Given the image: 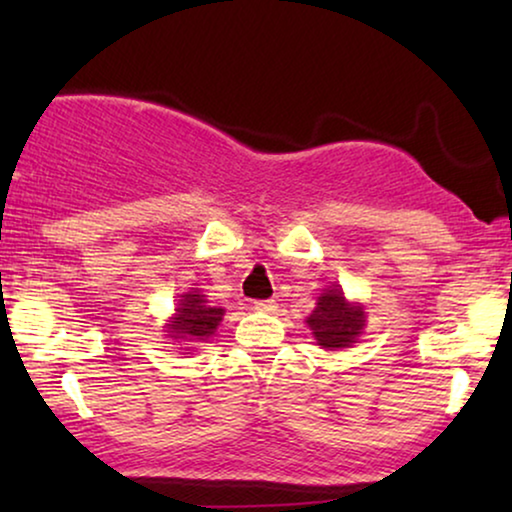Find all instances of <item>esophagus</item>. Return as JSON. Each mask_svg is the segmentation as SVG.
Wrapping results in <instances>:
<instances>
[{
    "label": "esophagus",
    "mask_w": 512,
    "mask_h": 512,
    "mask_svg": "<svg viewBox=\"0 0 512 512\" xmlns=\"http://www.w3.org/2000/svg\"><path fill=\"white\" fill-rule=\"evenodd\" d=\"M254 310H258V312H275L277 310V300H256Z\"/></svg>",
    "instance_id": "1"
}]
</instances>
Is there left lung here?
I'll return each instance as SVG.
<instances>
[{"mask_svg": "<svg viewBox=\"0 0 512 512\" xmlns=\"http://www.w3.org/2000/svg\"><path fill=\"white\" fill-rule=\"evenodd\" d=\"M307 326L324 349L352 347L366 326V312L359 303H349L340 286L333 284L317 298Z\"/></svg>", "mask_w": 512, "mask_h": 512, "instance_id": "1", "label": "left lung"}]
</instances>
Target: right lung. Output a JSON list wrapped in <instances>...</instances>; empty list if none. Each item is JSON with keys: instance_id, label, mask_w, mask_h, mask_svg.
Segmentation results:
<instances>
[{"instance_id": "right-lung-1", "label": "right lung", "mask_w": 512, "mask_h": 512, "mask_svg": "<svg viewBox=\"0 0 512 512\" xmlns=\"http://www.w3.org/2000/svg\"><path fill=\"white\" fill-rule=\"evenodd\" d=\"M223 319V307H212L200 289L186 291L167 324V335L179 342H207Z\"/></svg>"}]
</instances>
